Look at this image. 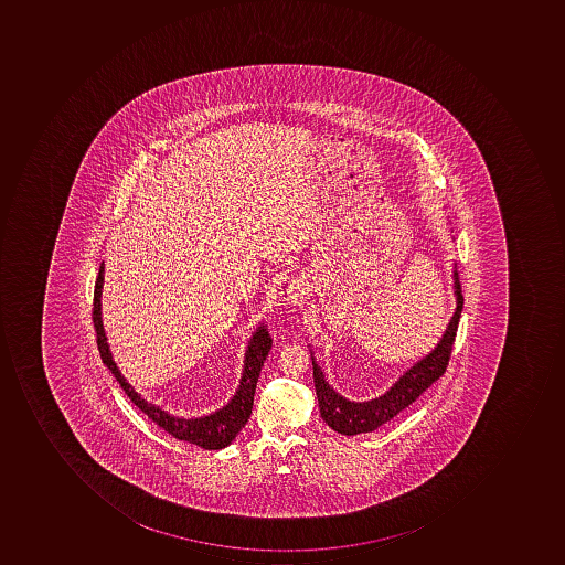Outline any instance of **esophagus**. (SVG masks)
I'll return each mask as SVG.
<instances>
[{
    "label": "esophagus",
    "instance_id": "34e87169",
    "mask_svg": "<svg viewBox=\"0 0 565 565\" xmlns=\"http://www.w3.org/2000/svg\"><path fill=\"white\" fill-rule=\"evenodd\" d=\"M290 294V300L294 303H300L303 299L307 297V287L306 284H302V281H297L294 287H291V290L288 291Z\"/></svg>",
    "mask_w": 565,
    "mask_h": 565
}]
</instances>
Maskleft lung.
<instances>
[{
    "label": "left lung",
    "instance_id": "left-lung-1",
    "mask_svg": "<svg viewBox=\"0 0 565 565\" xmlns=\"http://www.w3.org/2000/svg\"><path fill=\"white\" fill-rule=\"evenodd\" d=\"M454 280L457 309H455L454 318H451L438 347L428 356L417 362L413 369L407 370L398 379L397 384L382 397L373 398L369 403H350L326 382L321 369L312 358L313 385H316V394H318L319 407H321V417L329 428L348 436L381 428L382 425L394 419L397 414L403 413L411 404L416 403L419 395L425 394L439 376L447 372L461 309H463V296H461L457 269L454 271Z\"/></svg>",
    "mask_w": 565,
    "mask_h": 565
}]
</instances>
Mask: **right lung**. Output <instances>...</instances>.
<instances>
[{
    "mask_svg": "<svg viewBox=\"0 0 565 565\" xmlns=\"http://www.w3.org/2000/svg\"><path fill=\"white\" fill-rule=\"evenodd\" d=\"M102 285H104V263L100 265V271L95 281V294H93V324H95L96 343L100 351L102 360L108 366L115 379H117L120 387L126 392L127 397L139 407L149 419L154 420L159 428L173 435L174 438L183 439V441L193 443L205 450H221V448L231 445L237 433L244 428L247 419L252 416L253 401H255L256 384H258L259 372H262L263 363H265L268 351L271 350V338L265 328H259L249 341L246 351V360H244L243 379H241L239 388L236 395L231 398L227 406L218 409L211 416L196 417V419H183V417L171 416L167 411L154 404L146 403L140 397L132 385L124 379L120 370L111 360L110 350H108L107 335H105L104 324H102Z\"/></svg>",
    "mask_w": 565,
    "mask_h": 565,
    "instance_id": "right-lung-1",
    "label": "right lung"
}]
</instances>
